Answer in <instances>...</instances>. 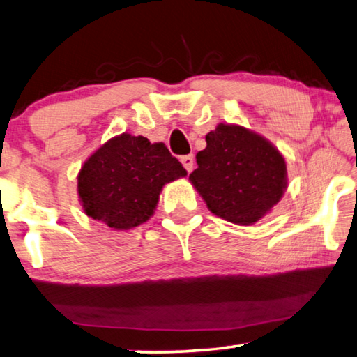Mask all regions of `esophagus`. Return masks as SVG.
I'll return each mask as SVG.
<instances>
[{"mask_svg":"<svg viewBox=\"0 0 357 357\" xmlns=\"http://www.w3.org/2000/svg\"><path fill=\"white\" fill-rule=\"evenodd\" d=\"M181 162H183V165L187 172H192L193 167H195V159H193V155L189 154V155H183L181 157Z\"/></svg>","mask_w":357,"mask_h":357,"instance_id":"obj_1","label":"esophagus"}]
</instances>
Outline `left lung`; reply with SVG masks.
Masks as SVG:
<instances>
[{"mask_svg":"<svg viewBox=\"0 0 357 357\" xmlns=\"http://www.w3.org/2000/svg\"><path fill=\"white\" fill-rule=\"evenodd\" d=\"M189 176L211 213L236 225L261 220L288 185L285 157L268 138L239 124L217 126Z\"/></svg>","mask_w":357,"mask_h":357,"instance_id":"left-lung-1","label":"left lung"}]
</instances>
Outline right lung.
Wrapping results in <instances>:
<instances>
[{
  "mask_svg": "<svg viewBox=\"0 0 357 357\" xmlns=\"http://www.w3.org/2000/svg\"><path fill=\"white\" fill-rule=\"evenodd\" d=\"M184 176L185 168L164 143L124 132L84 160L77 192L84 214L124 231L148 222L164 185Z\"/></svg>",
  "mask_w": 357,
  "mask_h": 357,
  "instance_id": "obj_1",
  "label": "right lung"
}]
</instances>
